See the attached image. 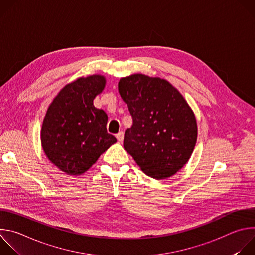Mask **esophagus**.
Here are the masks:
<instances>
[{
    "label": "esophagus",
    "instance_id": "34e87169",
    "mask_svg": "<svg viewBox=\"0 0 255 255\" xmlns=\"http://www.w3.org/2000/svg\"><path fill=\"white\" fill-rule=\"evenodd\" d=\"M116 138L119 142H122L123 139H124V133L122 131H120L118 134H116Z\"/></svg>",
    "mask_w": 255,
    "mask_h": 255
}]
</instances>
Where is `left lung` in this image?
Segmentation results:
<instances>
[{
	"label": "left lung",
	"instance_id": "obj_1",
	"mask_svg": "<svg viewBox=\"0 0 255 255\" xmlns=\"http://www.w3.org/2000/svg\"><path fill=\"white\" fill-rule=\"evenodd\" d=\"M118 90L133 119L124 148L145 174L163 179L191 157L197 141L192 109L167 81L136 74L120 80Z\"/></svg>",
	"mask_w": 255,
	"mask_h": 255
}]
</instances>
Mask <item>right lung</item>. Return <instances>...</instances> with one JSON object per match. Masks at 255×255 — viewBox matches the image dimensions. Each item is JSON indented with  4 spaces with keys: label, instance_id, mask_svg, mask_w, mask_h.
<instances>
[{
    "label": "right lung",
    "instance_id": "1",
    "mask_svg": "<svg viewBox=\"0 0 255 255\" xmlns=\"http://www.w3.org/2000/svg\"><path fill=\"white\" fill-rule=\"evenodd\" d=\"M102 76L80 78L54 98L41 129L48 159L71 175L86 172L117 139L107 132L108 116L93 101L105 88Z\"/></svg>",
    "mask_w": 255,
    "mask_h": 255
}]
</instances>
